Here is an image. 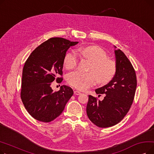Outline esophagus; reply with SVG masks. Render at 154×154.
<instances>
[{"instance_id": "obj_1", "label": "esophagus", "mask_w": 154, "mask_h": 154, "mask_svg": "<svg viewBox=\"0 0 154 154\" xmlns=\"http://www.w3.org/2000/svg\"><path fill=\"white\" fill-rule=\"evenodd\" d=\"M74 93L75 95H80V94H81V92L78 91H74Z\"/></svg>"}]
</instances>
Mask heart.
<instances>
[{
  "label": "heart",
  "instance_id": "b5f03b06",
  "mask_svg": "<svg viewBox=\"0 0 154 154\" xmlns=\"http://www.w3.org/2000/svg\"><path fill=\"white\" fill-rule=\"evenodd\" d=\"M78 52L92 61L89 69L91 72L75 70L69 73L67 80L70 85L83 90L94 86L97 80L100 84H107L116 75L117 63L108 58L107 52L102 48L96 45L87 46L79 48ZM78 62V56L74 52L67 53L63 58V65L67 69H74Z\"/></svg>",
  "mask_w": 154,
  "mask_h": 154
}]
</instances>
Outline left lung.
I'll return each instance as SVG.
<instances>
[{
  "mask_svg": "<svg viewBox=\"0 0 154 154\" xmlns=\"http://www.w3.org/2000/svg\"><path fill=\"white\" fill-rule=\"evenodd\" d=\"M115 54L116 75L109 84L95 91L97 94H106L104 99L100 101L88 95L87 105L88 119L102 128L114 126L124 118L131 107L137 87L136 74L131 62L121 50L115 51Z\"/></svg>",
  "mask_w": 154,
  "mask_h": 154,
  "instance_id": "1",
  "label": "left lung"
}]
</instances>
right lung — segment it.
<instances>
[{
	"instance_id": "add662e5",
	"label": "right lung",
	"mask_w": 154,
	"mask_h": 154,
	"mask_svg": "<svg viewBox=\"0 0 154 154\" xmlns=\"http://www.w3.org/2000/svg\"><path fill=\"white\" fill-rule=\"evenodd\" d=\"M78 42L53 37L32 52L22 71L20 97L29 114L35 119L50 122L59 117L74 94L71 87L62 85L53 92L51 82L63 80V58L67 51ZM60 75L61 77L58 78Z\"/></svg>"
}]
</instances>
